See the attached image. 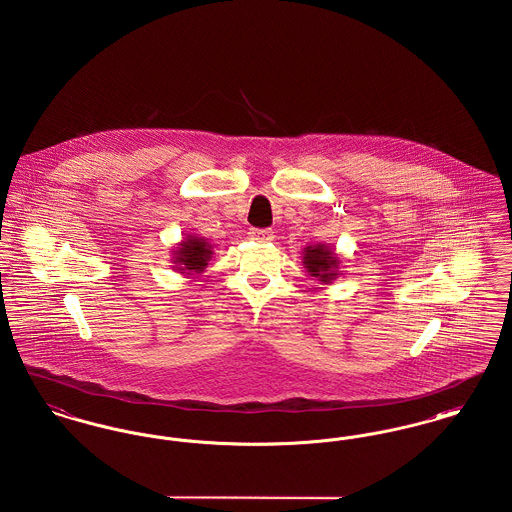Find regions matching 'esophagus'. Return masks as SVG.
<instances>
[{
	"mask_svg": "<svg viewBox=\"0 0 512 512\" xmlns=\"http://www.w3.org/2000/svg\"><path fill=\"white\" fill-rule=\"evenodd\" d=\"M249 238L255 241H271L274 238L271 230H261V228H251Z\"/></svg>",
	"mask_w": 512,
	"mask_h": 512,
	"instance_id": "obj_1",
	"label": "esophagus"
}]
</instances>
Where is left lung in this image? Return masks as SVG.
Returning a JSON list of instances; mask_svg holds the SVG:
<instances>
[{
    "mask_svg": "<svg viewBox=\"0 0 512 512\" xmlns=\"http://www.w3.org/2000/svg\"><path fill=\"white\" fill-rule=\"evenodd\" d=\"M301 259L305 271L321 280V284H332V280H336L340 274V257L325 243L305 245Z\"/></svg>",
    "mask_w": 512,
    "mask_h": 512,
    "instance_id": "8db88e82",
    "label": "left lung"
}]
</instances>
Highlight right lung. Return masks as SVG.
Segmentation results:
<instances>
[{"mask_svg": "<svg viewBox=\"0 0 512 512\" xmlns=\"http://www.w3.org/2000/svg\"><path fill=\"white\" fill-rule=\"evenodd\" d=\"M211 259V241L205 240L197 234H189L187 238H183L172 251L174 271L181 272L189 278H195V274L205 272Z\"/></svg>", "mask_w": 512, "mask_h": 512, "instance_id": "right-lung-1", "label": "right lung"}]
</instances>
